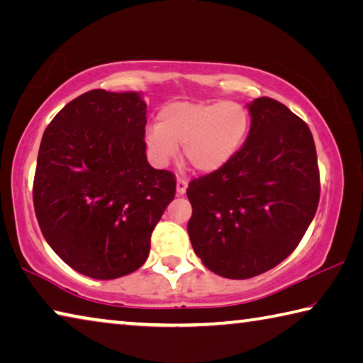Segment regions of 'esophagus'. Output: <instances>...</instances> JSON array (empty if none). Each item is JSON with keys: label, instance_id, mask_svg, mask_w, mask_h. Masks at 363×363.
Here are the masks:
<instances>
[{"label": "esophagus", "instance_id": "esophagus-1", "mask_svg": "<svg viewBox=\"0 0 363 363\" xmlns=\"http://www.w3.org/2000/svg\"><path fill=\"white\" fill-rule=\"evenodd\" d=\"M186 190H187V181L184 179V177H177V181H176V194L181 196V195L186 194Z\"/></svg>", "mask_w": 363, "mask_h": 363}]
</instances>
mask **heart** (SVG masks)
Masks as SVG:
<instances>
[{
  "label": "heart",
  "instance_id": "b5f03b06",
  "mask_svg": "<svg viewBox=\"0 0 363 363\" xmlns=\"http://www.w3.org/2000/svg\"><path fill=\"white\" fill-rule=\"evenodd\" d=\"M250 131V113L242 104L171 102L147 130L145 143L158 163H168L182 145L184 158L200 173H214L240 150Z\"/></svg>",
  "mask_w": 363,
  "mask_h": 363
}]
</instances>
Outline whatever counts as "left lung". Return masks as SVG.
<instances>
[{
    "label": "left lung",
    "mask_w": 363,
    "mask_h": 363,
    "mask_svg": "<svg viewBox=\"0 0 363 363\" xmlns=\"http://www.w3.org/2000/svg\"><path fill=\"white\" fill-rule=\"evenodd\" d=\"M248 138L229 163L190 181L187 232L195 255L225 279H251L290 256L320 199L309 126L284 104H248Z\"/></svg>",
    "instance_id": "1"
}]
</instances>
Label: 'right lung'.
I'll use <instances>...</instances> for the list:
<instances>
[{
    "label": "right lung",
    "instance_id": "add662e5",
    "mask_svg": "<svg viewBox=\"0 0 363 363\" xmlns=\"http://www.w3.org/2000/svg\"><path fill=\"white\" fill-rule=\"evenodd\" d=\"M145 112L139 93L93 89L67 104L43 134L36 219L60 259L91 279L143 266L174 199V174L147 162Z\"/></svg>",
    "mask_w": 363,
    "mask_h": 363
}]
</instances>
